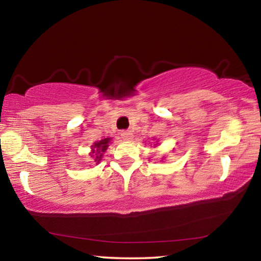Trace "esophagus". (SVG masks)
Returning a JSON list of instances; mask_svg holds the SVG:
<instances>
[{"instance_id": "esophagus-1", "label": "esophagus", "mask_w": 261, "mask_h": 261, "mask_svg": "<svg viewBox=\"0 0 261 261\" xmlns=\"http://www.w3.org/2000/svg\"><path fill=\"white\" fill-rule=\"evenodd\" d=\"M121 137H122L123 140H130L132 138L131 131H122L121 132Z\"/></svg>"}]
</instances>
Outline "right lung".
Instances as JSON below:
<instances>
[{
    "label": "right lung",
    "mask_w": 261,
    "mask_h": 261,
    "mask_svg": "<svg viewBox=\"0 0 261 261\" xmlns=\"http://www.w3.org/2000/svg\"><path fill=\"white\" fill-rule=\"evenodd\" d=\"M109 140H110V138H106V139H102V140H100V141H96V143L93 145V148H95V149H93V153L94 152H96L95 153V161H100V159H101V156H102V153L106 151V149H107V147H108V143H109Z\"/></svg>",
    "instance_id": "add662e5"
}]
</instances>
